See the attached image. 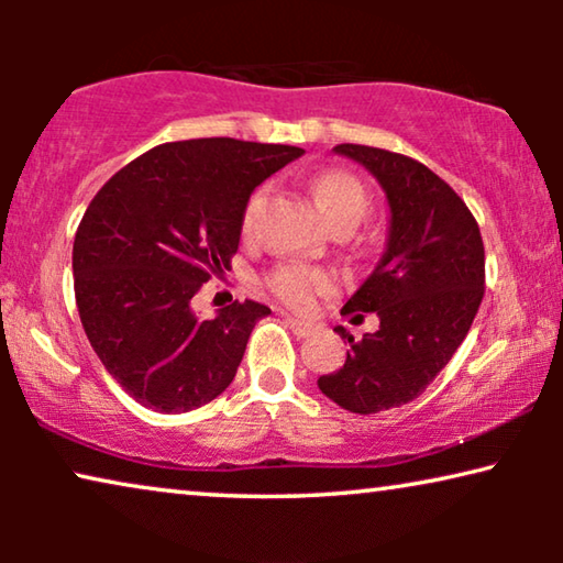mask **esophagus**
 <instances>
[{
	"label": "esophagus",
	"instance_id": "1",
	"mask_svg": "<svg viewBox=\"0 0 563 563\" xmlns=\"http://www.w3.org/2000/svg\"><path fill=\"white\" fill-rule=\"evenodd\" d=\"M287 325L291 328V333L297 338H307L314 330L312 322H305V320H297V318H287Z\"/></svg>",
	"mask_w": 563,
	"mask_h": 563
}]
</instances>
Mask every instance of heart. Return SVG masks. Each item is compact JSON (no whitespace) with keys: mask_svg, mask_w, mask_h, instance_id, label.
Returning <instances> with one entry per match:
<instances>
[{"mask_svg":"<svg viewBox=\"0 0 563 563\" xmlns=\"http://www.w3.org/2000/svg\"><path fill=\"white\" fill-rule=\"evenodd\" d=\"M312 199L318 205L322 220L328 222L330 228L341 225V222H351V225H358L361 218L366 214L368 199L366 191L361 187L356 176L349 172H341V168H330V172H322L314 176L310 184ZM261 205V191H256L249 202H245L243 210V233H249L253 228V220H256V210ZM268 289L272 295L279 299L282 305L291 307V310H310L314 299L330 295L338 287L335 276L325 272V268H314L305 264H284L272 272L268 276Z\"/></svg>","mask_w":563,"mask_h":563,"instance_id":"1","label":"heart"}]
</instances>
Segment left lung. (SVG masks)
Segmentation results:
<instances>
[{
    "instance_id": "obj_1",
    "label": "left lung",
    "mask_w": 563,
    "mask_h": 563,
    "mask_svg": "<svg viewBox=\"0 0 563 563\" xmlns=\"http://www.w3.org/2000/svg\"><path fill=\"white\" fill-rule=\"evenodd\" d=\"M335 153L382 184L389 235L379 264L341 310L376 312L379 328L361 341L335 328L351 351L318 387L343 410L374 415L420 397L464 343L484 297V243L464 199L420 161L353 143Z\"/></svg>"
}]
</instances>
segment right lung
<instances>
[{
    "instance_id": "right-lung-1",
    "label": "right lung",
    "mask_w": 563,
    "mask_h": 563,
    "mask_svg": "<svg viewBox=\"0 0 563 563\" xmlns=\"http://www.w3.org/2000/svg\"><path fill=\"white\" fill-rule=\"evenodd\" d=\"M302 148L235 137L164 143L120 168L74 238V291L91 349L135 402L189 412L222 395L266 305L202 320L191 297L230 268L251 191Z\"/></svg>"
}]
</instances>
